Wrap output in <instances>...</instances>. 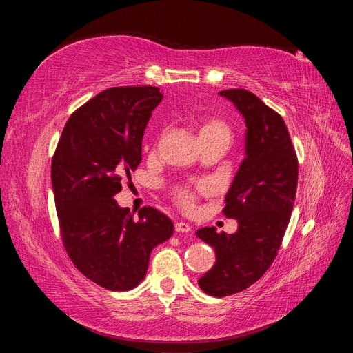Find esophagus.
I'll list each match as a JSON object with an SVG mask.
<instances>
[{"label":"esophagus","mask_w":353,"mask_h":353,"mask_svg":"<svg viewBox=\"0 0 353 353\" xmlns=\"http://www.w3.org/2000/svg\"><path fill=\"white\" fill-rule=\"evenodd\" d=\"M175 231L176 232H191L193 230H191V227L188 225V223H185V222H176L175 223Z\"/></svg>","instance_id":"1"}]
</instances>
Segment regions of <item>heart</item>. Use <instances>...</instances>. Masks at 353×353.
I'll list each match as a JSON object with an SVG mask.
<instances>
[{
	"label": "heart",
	"mask_w": 353,
	"mask_h": 353,
	"mask_svg": "<svg viewBox=\"0 0 353 353\" xmlns=\"http://www.w3.org/2000/svg\"><path fill=\"white\" fill-rule=\"evenodd\" d=\"M213 132H227L228 134V128L225 123H222L221 121H208L205 125L200 128V135L205 134H213ZM212 190V185L208 183H201L197 187H190V185H179L174 190V200L176 201V205L185 210L191 212L196 206L197 196L203 193H209Z\"/></svg>",
	"instance_id": "heart-1"
}]
</instances>
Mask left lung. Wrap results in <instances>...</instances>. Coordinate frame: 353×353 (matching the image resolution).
I'll use <instances>...</instances> for the list:
<instances>
[{
	"label": "left lung",
	"mask_w": 353,
	"mask_h": 353,
	"mask_svg": "<svg viewBox=\"0 0 353 353\" xmlns=\"http://www.w3.org/2000/svg\"><path fill=\"white\" fill-rule=\"evenodd\" d=\"M234 103L245 126V156L225 196L223 215L234 234L215 227L196 234L215 249L216 262L199 280L205 293L223 297L245 290L270 270L287 230L297 190V156L283 117L243 88L219 92Z\"/></svg>",
	"instance_id": "obj_1"
}]
</instances>
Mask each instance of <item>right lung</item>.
<instances>
[{
    "label": "right lung",
    "mask_w": 353,
    "mask_h": 353,
    "mask_svg": "<svg viewBox=\"0 0 353 353\" xmlns=\"http://www.w3.org/2000/svg\"><path fill=\"white\" fill-rule=\"evenodd\" d=\"M157 87L109 88L74 110L51 162L63 245L73 265L112 292L144 280L150 253L174 234L165 213L144 206L138 218L114 194L141 163V141L162 101Z\"/></svg>",
    "instance_id": "right-lung-1"
}]
</instances>
